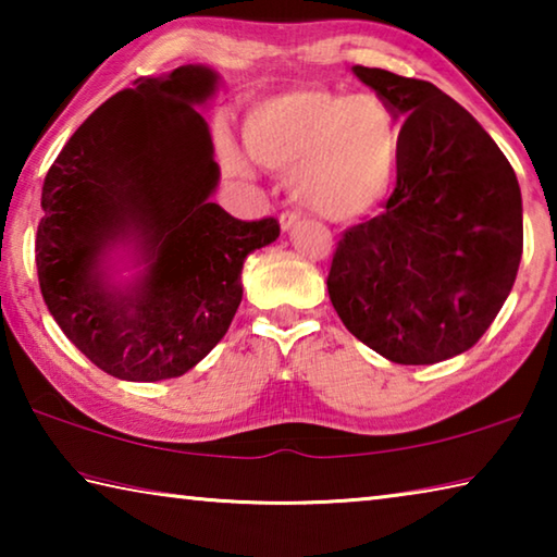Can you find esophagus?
Masks as SVG:
<instances>
[{
    "mask_svg": "<svg viewBox=\"0 0 557 557\" xmlns=\"http://www.w3.org/2000/svg\"><path fill=\"white\" fill-rule=\"evenodd\" d=\"M280 225H282V231H295L297 225H299V213L285 211V213L280 215Z\"/></svg>",
    "mask_w": 557,
    "mask_h": 557,
    "instance_id": "34e87169",
    "label": "esophagus"
}]
</instances>
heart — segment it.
Wrapping results in <instances>:
<instances>
[{
	"label": "heart",
	"mask_w": 557,
	"mask_h": 557,
	"mask_svg": "<svg viewBox=\"0 0 557 557\" xmlns=\"http://www.w3.org/2000/svg\"><path fill=\"white\" fill-rule=\"evenodd\" d=\"M250 159L292 174L295 199L329 221L373 213L398 178L403 129L388 100L375 92L307 86L256 102L243 122ZM233 174L250 166L233 145L221 147Z\"/></svg>",
	"instance_id": "heart-1"
}]
</instances>
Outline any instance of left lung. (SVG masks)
Here are the masks:
<instances>
[{"mask_svg": "<svg viewBox=\"0 0 557 557\" xmlns=\"http://www.w3.org/2000/svg\"><path fill=\"white\" fill-rule=\"evenodd\" d=\"M351 71L403 120V154L385 211L338 240L329 299L388 361H445L482 338L513 287L521 188L486 129L432 83Z\"/></svg>", "mask_w": 557, "mask_h": 557, "instance_id": "1", "label": "left lung"}]
</instances>
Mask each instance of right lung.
<instances>
[{"instance_id":"obj_1","label":"right lung","mask_w":557,"mask_h":557,"mask_svg":"<svg viewBox=\"0 0 557 557\" xmlns=\"http://www.w3.org/2000/svg\"><path fill=\"white\" fill-rule=\"evenodd\" d=\"M219 73L178 65L137 78L73 132L44 178L36 270L46 307L81 354L120 381L194 369L228 332L243 262L277 240L275 219L238 221L211 196L203 106ZM144 270L111 280V256Z\"/></svg>"}]
</instances>
